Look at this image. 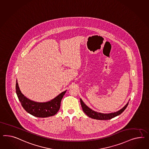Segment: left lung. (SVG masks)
I'll return each mask as SVG.
<instances>
[{"label":"left lung","instance_id":"1","mask_svg":"<svg viewBox=\"0 0 149 149\" xmlns=\"http://www.w3.org/2000/svg\"><path fill=\"white\" fill-rule=\"evenodd\" d=\"M80 103L82 110L85 113V114L88 116L89 117L94 119H97V120H109L113 118L116 117L117 116L120 115L124 111L125 109H126L127 105L129 104V102L127 103V104L125 105V106L120 109L119 111H117L116 112L111 113H98L95 112L94 111L92 110V109L89 108L87 106L85 105V103L82 101L80 99Z\"/></svg>","mask_w":149,"mask_h":149}]
</instances>
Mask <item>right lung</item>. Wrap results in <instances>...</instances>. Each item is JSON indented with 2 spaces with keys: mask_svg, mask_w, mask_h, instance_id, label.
Wrapping results in <instances>:
<instances>
[{
  "mask_svg": "<svg viewBox=\"0 0 149 149\" xmlns=\"http://www.w3.org/2000/svg\"><path fill=\"white\" fill-rule=\"evenodd\" d=\"M16 91L23 109L29 114L38 118L51 117L56 114L60 108L61 102L67 91L60 93L52 100L46 102H37L30 100L21 93L16 81Z\"/></svg>",
  "mask_w": 149,
  "mask_h": 149,
  "instance_id": "obj_1",
  "label": "right lung"
}]
</instances>
